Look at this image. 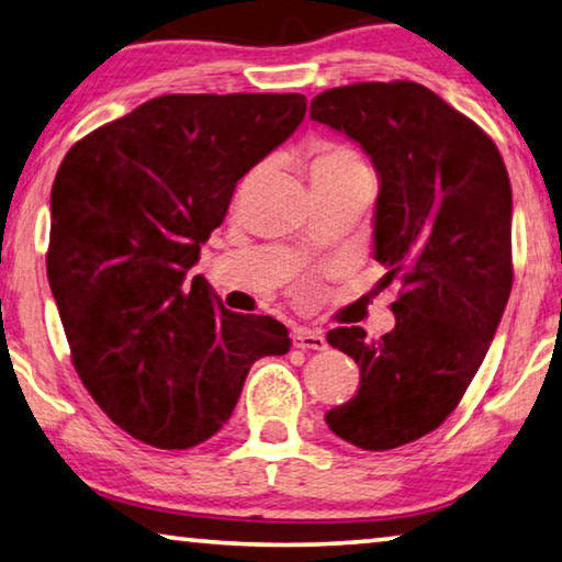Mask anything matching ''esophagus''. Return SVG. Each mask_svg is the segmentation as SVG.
Listing matches in <instances>:
<instances>
[{"instance_id": "esophagus-1", "label": "esophagus", "mask_w": 562, "mask_h": 562, "mask_svg": "<svg viewBox=\"0 0 562 562\" xmlns=\"http://www.w3.org/2000/svg\"><path fill=\"white\" fill-rule=\"evenodd\" d=\"M292 345H295L297 350H325L327 347L325 337L307 327H297L295 333H292Z\"/></svg>"}]
</instances>
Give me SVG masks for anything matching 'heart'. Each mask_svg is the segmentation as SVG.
I'll list each match as a JSON object with an SVG mask.
<instances>
[{
    "label": "heart",
    "instance_id": "b5f03b06",
    "mask_svg": "<svg viewBox=\"0 0 562 562\" xmlns=\"http://www.w3.org/2000/svg\"><path fill=\"white\" fill-rule=\"evenodd\" d=\"M362 165L360 155L340 142L329 139H317L313 147H310V172L323 175V172H340L347 167Z\"/></svg>",
    "mask_w": 562,
    "mask_h": 562
}]
</instances>
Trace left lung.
Returning a JSON list of instances; mask_svg holds the SVG:
<instances>
[{
  "label": "left lung",
  "instance_id": "obj_1",
  "mask_svg": "<svg viewBox=\"0 0 562 562\" xmlns=\"http://www.w3.org/2000/svg\"><path fill=\"white\" fill-rule=\"evenodd\" d=\"M310 117L370 155L375 260L387 267L382 284H403L393 333H327L360 364V387L325 420L362 450H393L448 420L501 325L513 290L510 177L483 127L407 79L327 89Z\"/></svg>",
  "mask_w": 562,
  "mask_h": 562
}]
</instances>
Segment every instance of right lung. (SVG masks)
Wrapping results in <instances>:
<instances>
[{
    "label": "right lung",
    "mask_w": 562,
    "mask_h": 562,
    "mask_svg": "<svg viewBox=\"0 0 562 562\" xmlns=\"http://www.w3.org/2000/svg\"><path fill=\"white\" fill-rule=\"evenodd\" d=\"M302 94H165L75 142L52 184L47 278L79 380L110 420L187 450L229 420L288 327L187 272L235 187L305 117Z\"/></svg>",
    "instance_id": "obj_1"
}]
</instances>
